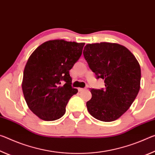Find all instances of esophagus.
Masks as SVG:
<instances>
[{
	"mask_svg": "<svg viewBox=\"0 0 155 155\" xmlns=\"http://www.w3.org/2000/svg\"><path fill=\"white\" fill-rule=\"evenodd\" d=\"M84 91V88H78V91H79V92H82V91Z\"/></svg>",
	"mask_w": 155,
	"mask_h": 155,
	"instance_id": "34e87169",
	"label": "esophagus"
}]
</instances>
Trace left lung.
<instances>
[{
    "label": "left lung",
    "mask_w": 155,
    "mask_h": 155,
    "mask_svg": "<svg viewBox=\"0 0 155 155\" xmlns=\"http://www.w3.org/2000/svg\"><path fill=\"white\" fill-rule=\"evenodd\" d=\"M83 54L97 79L104 80L105 88L91 89L87 102L93 117L113 121L128 110L140 88V66L127 48L117 43L87 44Z\"/></svg>",
    "instance_id": "8db88e82"
}]
</instances>
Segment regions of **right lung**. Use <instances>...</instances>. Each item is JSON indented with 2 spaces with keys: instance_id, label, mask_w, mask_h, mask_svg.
<instances>
[{
  "instance_id": "right-lung-1",
  "label": "right lung",
  "mask_w": 155,
  "mask_h": 155,
  "mask_svg": "<svg viewBox=\"0 0 155 155\" xmlns=\"http://www.w3.org/2000/svg\"><path fill=\"white\" fill-rule=\"evenodd\" d=\"M85 43L49 40L30 55L23 72L22 88L28 107L40 119L54 121L64 115L66 106L77 88L69 75ZM65 82L60 86L61 81Z\"/></svg>"
}]
</instances>
